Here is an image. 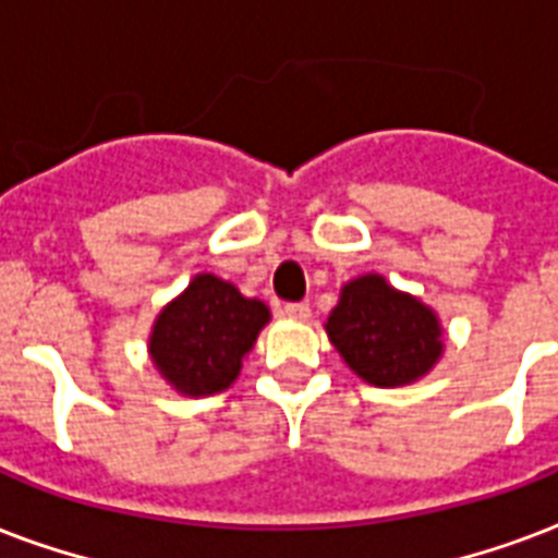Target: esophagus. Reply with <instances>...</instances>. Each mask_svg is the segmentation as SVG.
<instances>
[{
  "mask_svg": "<svg viewBox=\"0 0 558 558\" xmlns=\"http://www.w3.org/2000/svg\"><path fill=\"white\" fill-rule=\"evenodd\" d=\"M283 315L292 318V322H306L313 315V310H310V304H287L283 306Z\"/></svg>",
  "mask_w": 558,
  "mask_h": 558,
  "instance_id": "obj_1",
  "label": "esophagus"
}]
</instances>
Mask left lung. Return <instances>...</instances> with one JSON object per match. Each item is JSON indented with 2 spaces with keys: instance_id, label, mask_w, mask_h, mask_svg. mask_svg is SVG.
Segmentation results:
<instances>
[{
  "instance_id": "obj_1",
  "label": "left lung",
  "mask_w": 558,
  "mask_h": 558,
  "mask_svg": "<svg viewBox=\"0 0 558 558\" xmlns=\"http://www.w3.org/2000/svg\"><path fill=\"white\" fill-rule=\"evenodd\" d=\"M327 336L344 362L379 388L420 379L442 353L437 315L379 275L341 289L339 306L327 318Z\"/></svg>"
}]
</instances>
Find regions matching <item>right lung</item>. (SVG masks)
I'll list each match as a JSON object with an SVG mask.
<instances>
[{
	"label": "right lung",
	"mask_w": 558,
	"mask_h": 558,
	"mask_svg": "<svg viewBox=\"0 0 558 558\" xmlns=\"http://www.w3.org/2000/svg\"><path fill=\"white\" fill-rule=\"evenodd\" d=\"M266 322L269 306L248 301L214 275H196L185 295L161 310L150 356L161 376L187 397L219 393L236 379Z\"/></svg>",
	"instance_id": "obj_1"
}]
</instances>
